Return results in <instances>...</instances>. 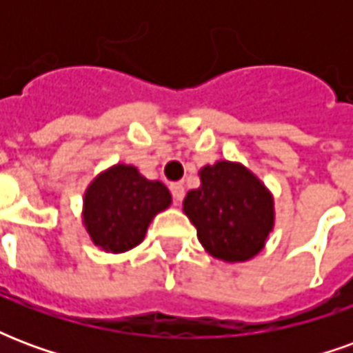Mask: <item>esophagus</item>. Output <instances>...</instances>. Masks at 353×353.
<instances>
[{
  "label": "esophagus",
  "mask_w": 353,
  "mask_h": 353,
  "mask_svg": "<svg viewBox=\"0 0 353 353\" xmlns=\"http://www.w3.org/2000/svg\"><path fill=\"white\" fill-rule=\"evenodd\" d=\"M170 191H172V196L176 202H181L185 196V187L183 183H172L170 185Z\"/></svg>",
  "instance_id": "34e87169"
}]
</instances>
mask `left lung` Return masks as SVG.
I'll return each mask as SVG.
<instances>
[{
  "instance_id": "obj_1",
  "label": "left lung",
  "mask_w": 353,
  "mask_h": 353,
  "mask_svg": "<svg viewBox=\"0 0 353 353\" xmlns=\"http://www.w3.org/2000/svg\"><path fill=\"white\" fill-rule=\"evenodd\" d=\"M200 181L183 200V212L196 227L200 244L227 263L255 257L274 227L272 194L238 162L204 166Z\"/></svg>"
}]
</instances>
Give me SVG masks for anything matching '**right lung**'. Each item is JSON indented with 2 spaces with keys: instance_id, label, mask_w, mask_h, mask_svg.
Returning a JSON list of instances; mask_svg holds the SVG:
<instances>
[{
  "instance_id": "add662e5",
  "label": "right lung",
  "mask_w": 353,
  "mask_h": 353,
  "mask_svg": "<svg viewBox=\"0 0 353 353\" xmlns=\"http://www.w3.org/2000/svg\"><path fill=\"white\" fill-rule=\"evenodd\" d=\"M170 202L166 185L149 181L134 166L117 164L96 177L85 192L83 221L98 248L123 253L145 238L151 219Z\"/></svg>"
}]
</instances>
